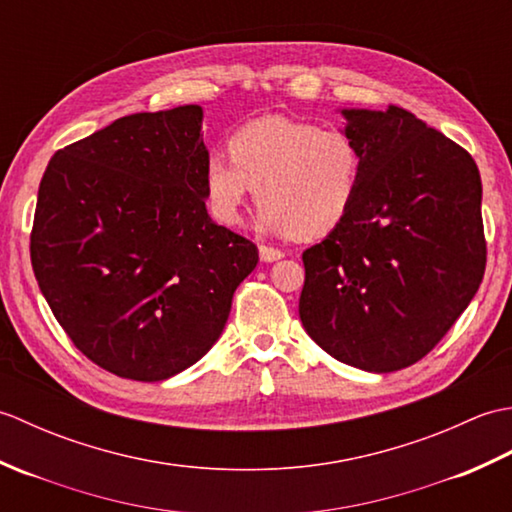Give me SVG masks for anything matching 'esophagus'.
I'll use <instances>...</instances> for the list:
<instances>
[{
    "instance_id": "34e87169",
    "label": "esophagus",
    "mask_w": 512,
    "mask_h": 512,
    "mask_svg": "<svg viewBox=\"0 0 512 512\" xmlns=\"http://www.w3.org/2000/svg\"><path fill=\"white\" fill-rule=\"evenodd\" d=\"M281 257H284V250L273 246H259V259H262V262H279Z\"/></svg>"
}]
</instances>
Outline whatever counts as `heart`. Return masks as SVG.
Segmentation results:
<instances>
[{
    "label": "heart",
    "instance_id": "1",
    "mask_svg": "<svg viewBox=\"0 0 512 512\" xmlns=\"http://www.w3.org/2000/svg\"><path fill=\"white\" fill-rule=\"evenodd\" d=\"M231 158L204 162V198L215 222L237 226L255 189L268 233L319 237L334 231L356 202L363 156L339 129L268 116L228 140Z\"/></svg>",
    "mask_w": 512,
    "mask_h": 512
}]
</instances>
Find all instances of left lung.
<instances>
[{"instance_id": "1", "label": "left lung", "mask_w": 512, "mask_h": 512, "mask_svg": "<svg viewBox=\"0 0 512 512\" xmlns=\"http://www.w3.org/2000/svg\"><path fill=\"white\" fill-rule=\"evenodd\" d=\"M341 114L361 189L303 250L299 317L336 361L387 374L427 356L482 284V180L469 151L402 107Z\"/></svg>"}]
</instances>
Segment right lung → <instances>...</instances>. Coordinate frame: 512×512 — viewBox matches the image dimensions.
Listing matches in <instances>:
<instances>
[{"label": "right lung", "instance_id": "obj_1", "mask_svg": "<svg viewBox=\"0 0 512 512\" xmlns=\"http://www.w3.org/2000/svg\"><path fill=\"white\" fill-rule=\"evenodd\" d=\"M202 107L123 116L48 162L32 270L92 363L158 383L220 339L257 246L206 213Z\"/></svg>", "mask_w": 512, "mask_h": 512}]
</instances>
